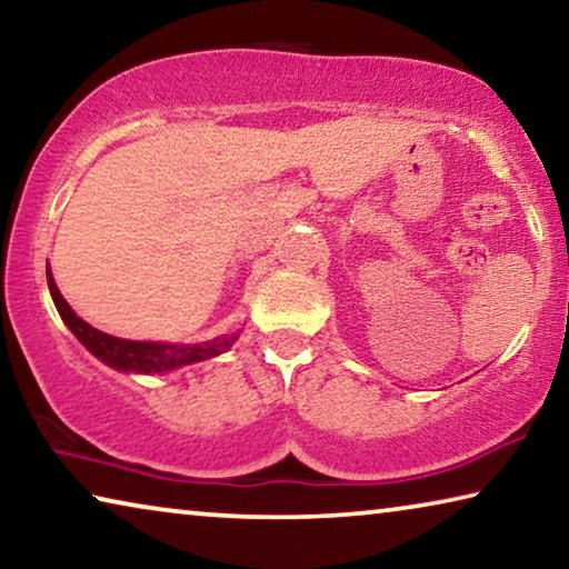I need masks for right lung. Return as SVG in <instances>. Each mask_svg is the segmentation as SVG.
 Returning a JSON list of instances; mask_svg holds the SVG:
<instances>
[{"label":"right lung","instance_id":"obj_1","mask_svg":"<svg viewBox=\"0 0 569 569\" xmlns=\"http://www.w3.org/2000/svg\"><path fill=\"white\" fill-rule=\"evenodd\" d=\"M48 286H50V296L52 301H56L60 319L66 321V327L76 333L80 345L108 367L119 369V372H139V375L171 372V369L177 367L218 357L236 345L238 339V333H224V337L202 341V345H161V341L119 339V337H111V333L93 329L90 323L80 319L73 309H70L68 301L60 296L56 281H52L50 268H48Z\"/></svg>","mask_w":569,"mask_h":569}]
</instances>
